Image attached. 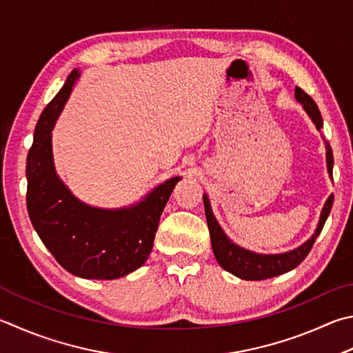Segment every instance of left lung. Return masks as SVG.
<instances>
[{
	"mask_svg": "<svg viewBox=\"0 0 353 353\" xmlns=\"http://www.w3.org/2000/svg\"><path fill=\"white\" fill-rule=\"evenodd\" d=\"M294 97H296L299 103L303 105V108L305 110V112L309 114V117L312 119L313 123L316 125V130L321 131L323 117L313 99L298 86L294 89ZM324 143H325V157H327V171H329L330 179H333V174H332L333 152L329 142L325 139H324ZM332 205H333V194H330L324 203L315 233H313L312 238L307 242H304L303 245L287 253L259 254L236 245L233 241H230L227 238V234L223 233V230L221 228L219 223H217L213 211H211L208 196L203 194L205 216H207V223H208V230L211 236V247H213L214 258L217 262H219V265L223 268V270H227L232 274H234V276L245 281L268 279V278L279 276V274L290 272L294 267H298L301 262L307 258V254L310 253L313 243H315L319 233H321L324 223L330 214Z\"/></svg>",
	"mask_w": 353,
	"mask_h": 353,
	"instance_id": "obj_1",
	"label": "left lung"
}]
</instances>
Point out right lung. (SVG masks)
<instances>
[{
    "label": "right lung",
    "instance_id": "add662e5",
    "mask_svg": "<svg viewBox=\"0 0 353 353\" xmlns=\"http://www.w3.org/2000/svg\"><path fill=\"white\" fill-rule=\"evenodd\" d=\"M79 77L77 69L70 72L38 120L26 165V203L35 232L65 270L85 279H117L148 259L160 214L181 177L119 210L89 207L70 193L54 168L50 132Z\"/></svg>",
    "mask_w": 353,
    "mask_h": 353
}]
</instances>
